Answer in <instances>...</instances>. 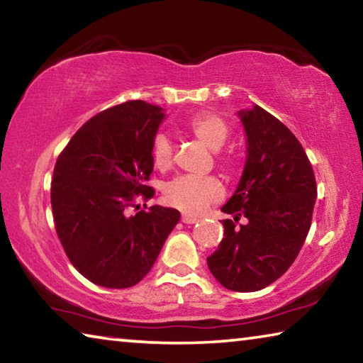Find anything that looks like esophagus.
Listing matches in <instances>:
<instances>
[{
  "instance_id": "obj_1",
  "label": "esophagus",
  "mask_w": 363,
  "mask_h": 363,
  "mask_svg": "<svg viewBox=\"0 0 363 363\" xmlns=\"http://www.w3.org/2000/svg\"><path fill=\"white\" fill-rule=\"evenodd\" d=\"M181 219H182L184 224H195L196 220H199L195 216H190V214H182Z\"/></svg>"
}]
</instances>
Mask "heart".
<instances>
[{
	"mask_svg": "<svg viewBox=\"0 0 363 363\" xmlns=\"http://www.w3.org/2000/svg\"><path fill=\"white\" fill-rule=\"evenodd\" d=\"M187 130L213 152L223 149L229 138L227 123L214 113H200L194 116L189 121ZM152 163L157 169H168L173 163V144L167 134L160 133L153 138ZM220 163L227 169H233L235 167V160L232 157H220ZM223 194V186L213 176H179L163 186V200L169 206H174L189 214L201 213L208 205L218 201Z\"/></svg>",
	"mask_w": 363,
	"mask_h": 363,
	"instance_id": "1",
	"label": "heart"
}]
</instances>
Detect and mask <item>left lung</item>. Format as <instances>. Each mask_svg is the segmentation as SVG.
<instances>
[{
  "mask_svg": "<svg viewBox=\"0 0 363 363\" xmlns=\"http://www.w3.org/2000/svg\"><path fill=\"white\" fill-rule=\"evenodd\" d=\"M237 115L247 134V162L220 208L233 219L223 220L224 237L206 262L227 290L257 291L296 259L311 229L317 184L303 145L284 123L259 106ZM240 217L245 223L237 226Z\"/></svg>",
  "mask_w": 363,
  "mask_h": 363,
  "instance_id": "left-lung-1",
  "label": "left lung"
}]
</instances>
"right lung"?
Returning a JSON list of instances; mask_svg holds the SVG:
<instances>
[{
    "instance_id": "obj_1",
    "label": "right lung",
    "mask_w": 363,
    "mask_h": 363,
    "mask_svg": "<svg viewBox=\"0 0 363 363\" xmlns=\"http://www.w3.org/2000/svg\"><path fill=\"white\" fill-rule=\"evenodd\" d=\"M163 120L164 110L144 101L104 110L73 134L54 167L57 237L73 267L99 286L139 284L181 219L174 208L158 205L130 213L139 210L138 196L155 194L145 182Z\"/></svg>"
}]
</instances>
